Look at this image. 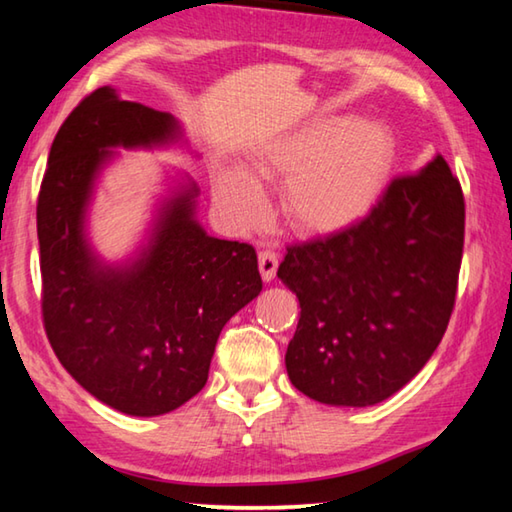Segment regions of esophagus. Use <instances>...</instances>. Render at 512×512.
I'll list each match as a JSON object with an SVG mask.
<instances>
[{
    "label": "esophagus",
    "mask_w": 512,
    "mask_h": 512,
    "mask_svg": "<svg viewBox=\"0 0 512 512\" xmlns=\"http://www.w3.org/2000/svg\"><path fill=\"white\" fill-rule=\"evenodd\" d=\"M259 273L264 282H271L277 273V255L273 250H259Z\"/></svg>",
    "instance_id": "obj_1"
}]
</instances>
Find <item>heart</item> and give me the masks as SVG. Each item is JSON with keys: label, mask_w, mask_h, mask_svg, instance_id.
<instances>
[{"label": "heart", "mask_w": 512, "mask_h": 512, "mask_svg": "<svg viewBox=\"0 0 512 512\" xmlns=\"http://www.w3.org/2000/svg\"><path fill=\"white\" fill-rule=\"evenodd\" d=\"M397 162V144L384 121L327 117L264 142L244 169L223 167L214 196L230 223L253 230L266 219L259 180L287 176L282 210L300 235L325 237L357 225L384 196Z\"/></svg>", "instance_id": "b5f03b06"}]
</instances>
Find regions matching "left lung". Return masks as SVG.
<instances>
[{
	"label": "left lung",
	"mask_w": 512,
	"mask_h": 512,
	"mask_svg": "<svg viewBox=\"0 0 512 512\" xmlns=\"http://www.w3.org/2000/svg\"><path fill=\"white\" fill-rule=\"evenodd\" d=\"M463 235L461 185L436 155L357 225L289 246L277 277L300 302L291 384L332 406H372L409 384L443 341Z\"/></svg>",
	"instance_id": "left-lung-1"
}]
</instances>
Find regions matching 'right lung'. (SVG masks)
I'll use <instances>...</instances> for the list:
<instances>
[{
  "label": "right lung",
  "mask_w": 512,
  "mask_h": 512,
  "mask_svg": "<svg viewBox=\"0 0 512 512\" xmlns=\"http://www.w3.org/2000/svg\"><path fill=\"white\" fill-rule=\"evenodd\" d=\"M183 140L171 112L103 85L51 144L38 196L42 318L58 361L90 395L126 415L169 413L201 391L223 325L262 291L253 246L210 237L198 187L180 176L135 257L108 264L88 239L94 187L115 149Z\"/></svg>",
  "instance_id": "1"
}]
</instances>
